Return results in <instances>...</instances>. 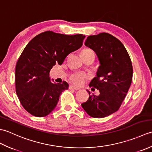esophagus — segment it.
I'll use <instances>...</instances> for the list:
<instances>
[{"instance_id":"34e87169","label":"esophagus","mask_w":152,"mask_h":152,"mask_svg":"<svg viewBox=\"0 0 152 152\" xmlns=\"http://www.w3.org/2000/svg\"><path fill=\"white\" fill-rule=\"evenodd\" d=\"M69 89H75V90H79L80 89L79 88H77V87H75V86H72V85L69 86Z\"/></svg>"}]
</instances>
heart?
I'll use <instances>...</instances> for the list:
<instances>
[{"label":"heart","mask_w":152,"mask_h":152,"mask_svg":"<svg viewBox=\"0 0 152 152\" xmlns=\"http://www.w3.org/2000/svg\"><path fill=\"white\" fill-rule=\"evenodd\" d=\"M95 55L94 51L89 48H84L81 51V56H88V55ZM89 78L88 74L85 73H75L70 77L71 82L76 86H81L85 82V80Z\"/></svg>","instance_id":"b5f03b06"}]
</instances>
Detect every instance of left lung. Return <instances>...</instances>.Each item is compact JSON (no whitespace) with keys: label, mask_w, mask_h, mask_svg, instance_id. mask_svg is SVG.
I'll use <instances>...</instances> for the list:
<instances>
[{"label":"left lung","mask_w":152,"mask_h":152,"mask_svg":"<svg viewBox=\"0 0 152 152\" xmlns=\"http://www.w3.org/2000/svg\"><path fill=\"white\" fill-rule=\"evenodd\" d=\"M85 45L95 51L99 61L96 76L89 86L99 89L100 94L91 95L88 91L89 99L82 106L91 117L104 118L121 106L131 84L133 66L124 44L108 33L89 36Z\"/></svg>","instance_id":"8db88e82"}]
</instances>
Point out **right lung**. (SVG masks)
Returning a JSON list of instances; mask_svg holds the SVG:
<instances>
[{"label": "right lung", "mask_w": 152, "mask_h": 152, "mask_svg": "<svg viewBox=\"0 0 152 152\" xmlns=\"http://www.w3.org/2000/svg\"><path fill=\"white\" fill-rule=\"evenodd\" d=\"M85 37L82 34L46 31L28 43L16 64L15 83L19 101L28 113L44 117L56 108L69 84L51 82L50 70L56 63L62 64L68 55L82 47Z\"/></svg>", "instance_id": "obj_1"}]
</instances>
